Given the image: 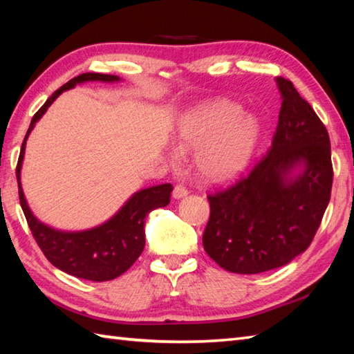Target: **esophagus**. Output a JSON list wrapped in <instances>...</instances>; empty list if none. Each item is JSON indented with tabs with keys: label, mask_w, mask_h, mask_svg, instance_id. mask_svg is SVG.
Here are the masks:
<instances>
[{
	"label": "esophagus",
	"mask_w": 354,
	"mask_h": 354,
	"mask_svg": "<svg viewBox=\"0 0 354 354\" xmlns=\"http://www.w3.org/2000/svg\"><path fill=\"white\" fill-rule=\"evenodd\" d=\"M173 198L175 199H181V198H184V196H187V194H189V190L185 189L184 185H176L175 189H173Z\"/></svg>",
	"instance_id": "obj_1"
}]
</instances>
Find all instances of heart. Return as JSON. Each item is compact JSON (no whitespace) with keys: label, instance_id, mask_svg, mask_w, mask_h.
<instances>
[{"label":"heart","instance_id":"1","mask_svg":"<svg viewBox=\"0 0 354 354\" xmlns=\"http://www.w3.org/2000/svg\"><path fill=\"white\" fill-rule=\"evenodd\" d=\"M259 122L230 102L198 104L179 120V149H196L194 165L207 181H225L250 161L259 138Z\"/></svg>","mask_w":354,"mask_h":354}]
</instances>
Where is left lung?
<instances>
[{"label": "left lung", "mask_w": 354, "mask_h": 354, "mask_svg": "<svg viewBox=\"0 0 354 354\" xmlns=\"http://www.w3.org/2000/svg\"><path fill=\"white\" fill-rule=\"evenodd\" d=\"M277 85L283 102L272 146L234 184L207 196L204 250L234 274L266 272L304 252L332 193L326 126L290 80L277 77Z\"/></svg>", "instance_id": "obj_1"}]
</instances>
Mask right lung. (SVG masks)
I'll return each mask as SVG.
<instances>
[{
	"label": "right lung",
	"mask_w": 354,
	"mask_h": 354,
	"mask_svg": "<svg viewBox=\"0 0 354 354\" xmlns=\"http://www.w3.org/2000/svg\"><path fill=\"white\" fill-rule=\"evenodd\" d=\"M94 80L118 82L120 77L100 73L80 74L53 93L50 99L42 104V108L33 115L21 146L17 179L21 208L24 212L30 231H32L36 243L39 245L41 251L51 265L66 274L84 278V280L108 281L124 274L141 255L146 243V216L155 208L169 205L170 193L173 190L171 184H161L137 192L109 221L95 228L76 232L59 231L37 221L27 205L24 192L21 187V167L22 160H24L26 141L35 127V123L66 89H71L77 84H84V82Z\"/></svg>",
	"instance_id": "right-lung-1"
}]
</instances>
